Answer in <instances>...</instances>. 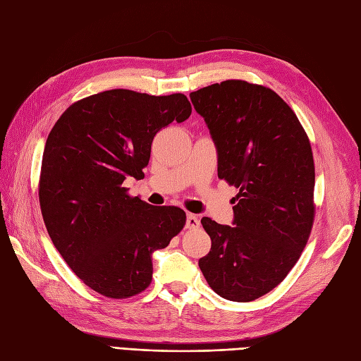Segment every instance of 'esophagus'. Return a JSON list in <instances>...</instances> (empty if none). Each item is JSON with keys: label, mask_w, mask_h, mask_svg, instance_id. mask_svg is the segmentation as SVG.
<instances>
[{"label": "esophagus", "mask_w": 361, "mask_h": 361, "mask_svg": "<svg viewBox=\"0 0 361 361\" xmlns=\"http://www.w3.org/2000/svg\"><path fill=\"white\" fill-rule=\"evenodd\" d=\"M200 226V220L197 215L194 214H188L187 215V228H197Z\"/></svg>", "instance_id": "1"}]
</instances>
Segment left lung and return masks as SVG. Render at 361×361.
<instances>
[{
  "instance_id": "8db88e82",
  "label": "left lung",
  "mask_w": 361,
  "mask_h": 361,
  "mask_svg": "<svg viewBox=\"0 0 361 361\" xmlns=\"http://www.w3.org/2000/svg\"><path fill=\"white\" fill-rule=\"evenodd\" d=\"M190 97L216 146L218 178L239 190L235 226L202 218L212 245L199 267L220 297L253 301L285 280L310 236V141L292 108L268 87L227 80Z\"/></svg>"
}]
</instances>
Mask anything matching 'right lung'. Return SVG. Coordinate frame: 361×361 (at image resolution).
I'll list each match as a JSON object with an SVG mask.
<instances>
[{
	"label": "right lung",
	"mask_w": 361,
	"mask_h": 361,
	"mask_svg": "<svg viewBox=\"0 0 361 361\" xmlns=\"http://www.w3.org/2000/svg\"><path fill=\"white\" fill-rule=\"evenodd\" d=\"M190 114L182 93L114 89L72 104L51 129L39 180L43 221L69 268L104 297L149 288L152 253L187 221L180 207L130 197L125 180L145 178L158 130Z\"/></svg>",
	"instance_id": "1"
}]
</instances>
